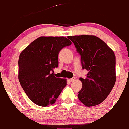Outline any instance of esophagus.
Here are the masks:
<instances>
[{
  "label": "esophagus",
  "mask_w": 129,
  "mask_h": 129,
  "mask_svg": "<svg viewBox=\"0 0 129 129\" xmlns=\"http://www.w3.org/2000/svg\"><path fill=\"white\" fill-rule=\"evenodd\" d=\"M75 79H76V78H75V77H73V78H70V79H69V81L70 82H73V81H75Z\"/></svg>",
  "instance_id": "34e87169"
}]
</instances>
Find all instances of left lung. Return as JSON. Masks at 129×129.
<instances>
[{"mask_svg": "<svg viewBox=\"0 0 129 129\" xmlns=\"http://www.w3.org/2000/svg\"><path fill=\"white\" fill-rule=\"evenodd\" d=\"M81 55L82 69L88 71L85 79L80 78L82 87L78 96L87 107L101 103L116 82V57L103 41L93 35L69 36Z\"/></svg>", "mask_w": 129, "mask_h": 129, "instance_id": "left-lung-1", "label": "left lung"}]
</instances>
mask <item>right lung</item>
Returning <instances> with one entry per match:
<instances>
[{"instance_id": "1", "label": "right lung", "mask_w": 129, "mask_h": 129, "mask_svg": "<svg viewBox=\"0 0 129 129\" xmlns=\"http://www.w3.org/2000/svg\"><path fill=\"white\" fill-rule=\"evenodd\" d=\"M72 42L63 36H41L20 53L18 78L28 97L38 106L45 107L56 102L67 85L66 79L54 76L58 55Z\"/></svg>"}]
</instances>
